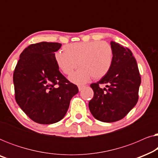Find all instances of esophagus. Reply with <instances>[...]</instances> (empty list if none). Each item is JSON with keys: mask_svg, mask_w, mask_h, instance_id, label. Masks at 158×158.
<instances>
[{"mask_svg": "<svg viewBox=\"0 0 158 158\" xmlns=\"http://www.w3.org/2000/svg\"><path fill=\"white\" fill-rule=\"evenodd\" d=\"M85 87V85H79L78 86V89H79L80 91H81V90H83Z\"/></svg>", "mask_w": 158, "mask_h": 158, "instance_id": "esophagus-1", "label": "esophagus"}]
</instances>
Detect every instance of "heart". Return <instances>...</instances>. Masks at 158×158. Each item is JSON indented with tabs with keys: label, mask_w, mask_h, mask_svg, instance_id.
Here are the masks:
<instances>
[{
	"label": "heart",
	"mask_w": 158,
	"mask_h": 158,
	"mask_svg": "<svg viewBox=\"0 0 158 158\" xmlns=\"http://www.w3.org/2000/svg\"><path fill=\"white\" fill-rule=\"evenodd\" d=\"M64 52L55 54L56 64L64 74L77 84L85 83L93 77L100 79L109 73L113 61V49L109 43L101 41L75 42L63 47Z\"/></svg>",
	"instance_id": "1"
}]
</instances>
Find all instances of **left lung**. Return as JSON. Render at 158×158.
I'll return each instance as SVG.
<instances>
[{
  "label": "left lung",
  "instance_id": "1",
  "mask_svg": "<svg viewBox=\"0 0 158 158\" xmlns=\"http://www.w3.org/2000/svg\"><path fill=\"white\" fill-rule=\"evenodd\" d=\"M113 61L109 73L90 87L94 97L88 103L96 119L114 122L122 119L135 107L139 98L141 77L135 58L127 47L111 42ZM106 84L107 89L100 85Z\"/></svg>",
  "mask_w": 158,
  "mask_h": 158
}]
</instances>
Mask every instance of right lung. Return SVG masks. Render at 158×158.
<instances>
[{"mask_svg":"<svg viewBox=\"0 0 158 158\" xmlns=\"http://www.w3.org/2000/svg\"><path fill=\"white\" fill-rule=\"evenodd\" d=\"M62 44H30L20 55L14 73L15 98L34 122L50 124L63 118L78 88L60 72L55 52Z\"/></svg>","mask_w":158,"mask_h":158,"instance_id":"obj_1","label":"right lung"}]
</instances>
